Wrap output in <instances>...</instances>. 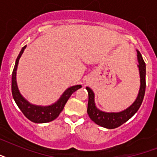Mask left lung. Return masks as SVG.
<instances>
[{"mask_svg":"<svg viewBox=\"0 0 157 157\" xmlns=\"http://www.w3.org/2000/svg\"><path fill=\"white\" fill-rule=\"evenodd\" d=\"M137 54L139 62L138 67L140 74V89L135 101L125 110L119 112H105L101 111L96 107L93 90L90 87H86L89 94L87 113L95 124L107 129H115L125 123L139 109L144 100L146 89V64L139 50H137Z\"/></svg>","mask_w":157,"mask_h":157,"instance_id":"1","label":"left lung"}]
</instances>
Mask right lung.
Here are the masks:
<instances>
[{
	"instance_id": "obj_1",
	"label": "right lung",
	"mask_w": 157,
	"mask_h": 157,
	"mask_svg": "<svg viewBox=\"0 0 157 157\" xmlns=\"http://www.w3.org/2000/svg\"><path fill=\"white\" fill-rule=\"evenodd\" d=\"M26 46L27 45L22 48L18 58L16 59L15 65L13 67V73H12V85H11L12 95H13L16 104L18 105V108L31 121L34 122V123H47V122L52 121L59 117V115L63 111L64 106L68 100V98L71 97V94L78 89L81 88V86L77 85V86H71L70 88L67 89L63 92V94H62L61 97L59 98V100L53 103L52 105L37 106V105L32 104L29 103L28 100H26L25 98H23L18 90L17 81H16V71L18 68V61H19L21 55L23 54V51L25 50Z\"/></svg>"
}]
</instances>
